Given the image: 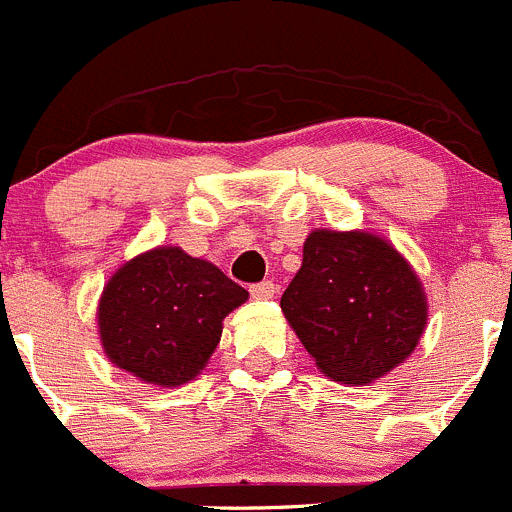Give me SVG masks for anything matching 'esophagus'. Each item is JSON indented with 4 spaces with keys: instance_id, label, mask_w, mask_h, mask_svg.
<instances>
[{
    "instance_id": "34e87169",
    "label": "esophagus",
    "mask_w": 512,
    "mask_h": 512,
    "mask_svg": "<svg viewBox=\"0 0 512 512\" xmlns=\"http://www.w3.org/2000/svg\"><path fill=\"white\" fill-rule=\"evenodd\" d=\"M276 286L271 281H261V284L251 286V296L253 299H274Z\"/></svg>"
}]
</instances>
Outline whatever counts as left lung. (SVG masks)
I'll return each instance as SVG.
<instances>
[{
  "mask_svg": "<svg viewBox=\"0 0 512 512\" xmlns=\"http://www.w3.org/2000/svg\"><path fill=\"white\" fill-rule=\"evenodd\" d=\"M281 311L319 372L352 387L399 367L427 326L417 271L369 231L314 228Z\"/></svg>",
  "mask_w": 512,
  "mask_h": 512,
  "instance_id": "obj_1",
  "label": "left lung"
}]
</instances>
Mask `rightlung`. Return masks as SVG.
I'll return each instance as SVG.
<instances>
[{
  "label": "right lung",
  "instance_id": "1",
  "mask_svg": "<svg viewBox=\"0 0 512 512\" xmlns=\"http://www.w3.org/2000/svg\"><path fill=\"white\" fill-rule=\"evenodd\" d=\"M248 291L216 264L180 246H158L125 261L97 301L105 357L153 387L196 379L221 342L223 319Z\"/></svg>",
  "mask_w": 512,
  "mask_h": 512
}]
</instances>
